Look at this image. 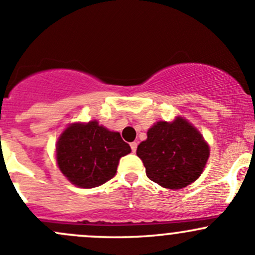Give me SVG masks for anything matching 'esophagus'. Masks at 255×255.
<instances>
[{"label": "esophagus", "instance_id": "34e87169", "mask_svg": "<svg viewBox=\"0 0 255 255\" xmlns=\"http://www.w3.org/2000/svg\"><path fill=\"white\" fill-rule=\"evenodd\" d=\"M136 146H138V144H136V141H133V143H130V149H132L133 152L136 151Z\"/></svg>", "mask_w": 255, "mask_h": 255}]
</instances>
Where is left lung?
Returning <instances> with one entry per match:
<instances>
[{"label":"left lung","mask_w":255,"mask_h":255,"mask_svg":"<svg viewBox=\"0 0 255 255\" xmlns=\"http://www.w3.org/2000/svg\"><path fill=\"white\" fill-rule=\"evenodd\" d=\"M146 176L163 188L181 189L199 178L210 148L199 130L183 117L159 121L136 148Z\"/></svg>","instance_id":"left-lung-1"}]
</instances>
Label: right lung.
I'll return each mask as SVG.
<instances>
[{"label": "right lung", "instance_id": "right-lung-1", "mask_svg": "<svg viewBox=\"0 0 255 255\" xmlns=\"http://www.w3.org/2000/svg\"><path fill=\"white\" fill-rule=\"evenodd\" d=\"M130 146L96 120L72 123L56 144V161L69 182L80 188H94L116 175L120 159Z\"/></svg>", "mask_w": 255, "mask_h": 255}]
</instances>
